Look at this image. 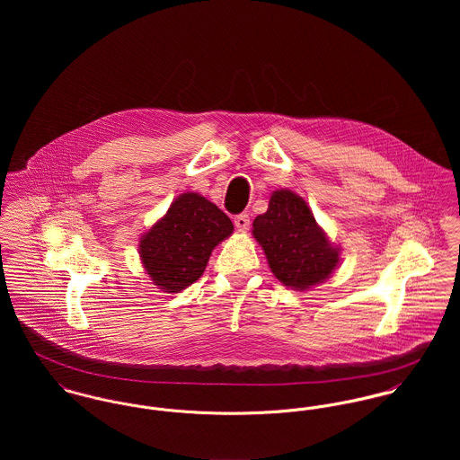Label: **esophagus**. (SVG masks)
<instances>
[{
  "label": "esophagus",
  "instance_id": "obj_1",
  "mask_svg": "<svg viewBox=\"0 0 460 460\" xmlns=\"http://www.w3.org/2000/svg\"><path fill=\"white\" fill-rule=\"evenodd\" d=\"M234 225L239 228V230H248L250 228V216L244 212V214H239L234 217Z\"/></svg>",
  "mask_w": 460,
  "mask_h": 460
}]
</instances>
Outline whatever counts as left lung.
I'll list each match as a JSON object with an SVG mask.
<instances>
[{"label":"left lung","instance_id":"obj_1","mask_svg":"<svg viewBox=\"0 0 460 460\" xmlns=\"http://www.w3.org/2000/svg\"><path fill=\"white\" fill-rule=\"evenodd\" d=\"M274 276L296 290L323 283L338 263V250L315 223L306 201L288 190L274 191L269 208L253 221Z\"/></svg>","mask_w":460,"mask_h":460}]
</instances>
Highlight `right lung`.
Masks as SVG:
<instances>
[{
    "mask_svg": "<svg viewBox=\"0 0 460 460\" xmlns=\"http://www.w3.org/2000/svg\"><path fill=\"white\" fill-rule=\"evenodd\" d=\"M232 232L221 208L197 193H184L141 237V262L164 292H181L203 274L212 250Z\"/></svg>",
    "mask_w": 460,
    "mask_h": 460,
    "instance_id": "right-lung-1",
    "label": "right lung"
}]
</instances>
